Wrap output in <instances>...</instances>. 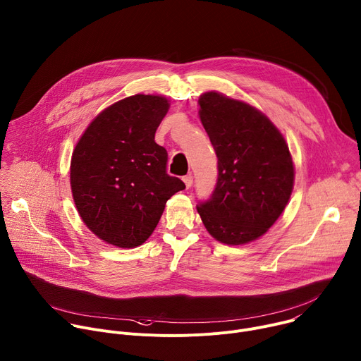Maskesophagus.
Listing matches in <instances>:
<instances>
[{
  "instance_id": "34e87169",
  "label": "esophagus",
  "mask_w": 361,
  "mask_h": 361,
  "mask_svg": "<svg viewBox=\"0 0 361 361\" xmlns=\"http://www.w3.org/2000/svg\"><path fill=\"white\" fill-rule=\"evenodd\" d=\"M183 182H185V186L189 189V188L192 186V183H193V176H192V175L183 176Z\"/></svg>"
}]
</instances>
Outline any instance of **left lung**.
Returning a JSON list of instances; mask_svg holds the SVG:
<instances>
[{
  "label": "left lung",
  "instance_id": "left-lung-1",
  "mask_svg": "<svg viewBox=\"0 0 361 361\" xmlns=\"http://www.w3.org/2000/svg\"><path fill=\"white\" fill-rule=\"evenodd\" d=\"M199 117L218 157V180L196 207L219 243L241 245L264 235L286 209L294 164L284 136L258 109L208 92Z\"/></svg>",
  "mask_w": 361,
  "mask_h": 361
}]
</instances>
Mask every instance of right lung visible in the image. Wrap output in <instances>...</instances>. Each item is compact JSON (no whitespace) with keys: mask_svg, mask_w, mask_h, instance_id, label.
Masks as SVG:
<instances>
[{"mask_svg":"<svg viewBox=\"0 0 361 361\" xmlns=\"http://www.w3.org/2000/svg\"><path fill=\"white\" fill-rule=\"evenodd\" d=\"M168 99L135 94L104 109L75 145L70 185L78 215L102 241L142 245L168 199L185 183L166 173L168 152L154 133Z\"/></svg>","mask_w":361,"mask_h":361,"instance_id":"obj_1","label":"right lung"}]
</instances>
